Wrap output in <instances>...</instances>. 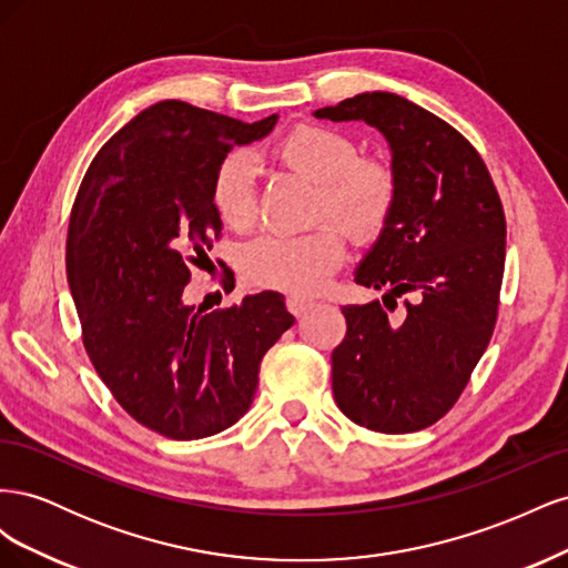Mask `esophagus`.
Here are the masks:
<instances>
[{"mask_svg": "<svg viewBox=\"0 0 568 568\" xmlns=\"http://www.w3.org/2000/svg\"><path fill=\"white\" fill-rule=\"evenodd\" d=\"M286 307H288V313L294 315V317H303L313 307V301L311 298H301V296H288L286 298Z\"/></svg>", "mask_w": 568, "mask_h": 568, "instance_id": "1", "label": "esophagus"}]
</instances>
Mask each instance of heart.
I'll return each instance as SVG.
<instances>
[{
	"label": "heart",
	"instance_id": "obj_1",
	"mask_svg": "<svg viewBox=\"0 0 568 568\" xmlns=\"http://www.w3.org/2000/svg\"><path fill=\"white\" fill-rule=\"evenodd\" d=\"M270 159L317 182L315 220H336L357 244L379 239L398 203V175L382 156L359 153L348 132L298 123L270 146ZM211 201L222 225L246 232L257 222L255 170L232 153L213 175ZM346 257V239L332 222L301 234H263L242 251L244 277L261 288L311 296Z\"/></svg>",
	"mask_w": 568,
	"mask_h": 568
}]
</instances>
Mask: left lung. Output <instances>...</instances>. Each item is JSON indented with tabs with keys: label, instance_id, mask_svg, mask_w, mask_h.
<instances>
[{
	"label": "left lung",
	"instance_id": "left-lung-1",
	"mask_svg": "<svg viewBox=\"0 0 568 568\" xmlns=\"http://www.w3.org/2000/svg\"><path fill=\"white\" fill-rule=\"evenodd\" d=\"M315 115L382 130L398 175L393 217L355 274L359 286L386 291L384 305H343L336 405L369 432H422L459 400L495 329L507 236L500 194L467 136L398 94L365 92Z\"/></svg>",
	"mask_w": 568,
	"mask_h": 568
}]
</instances>
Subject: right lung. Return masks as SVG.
Instances as JSON below:
<instances>
[{"label":"right lung","instance_id":"right-lung-1","mask_svg":"<svg viewBox=\"0 0 568 568\" xmlns=\"http://www.w3.org/2000/svg\"><path fill=\"white\" fill-rule=\"evenodd\" d=\"M274 123L159 101L99 149L80 182L65 274L84 351L118 405L165 438L196 440L242 419L263 355L294 324L277 291L209 315L182 303L192 267L222 236L217 165Z\"/></svg>","mask_w":568,"mask_h":568}]
</instances>
